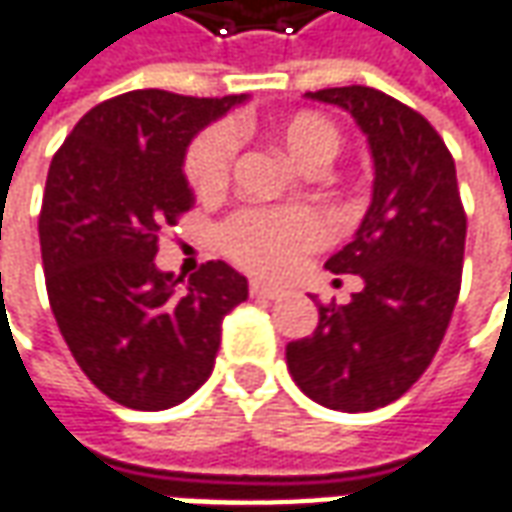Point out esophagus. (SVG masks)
<instances>
[{"label":"esophagus","instance_id":"34e87169","mask_svg":"<svg viewBox=\"0 0 512 512\" xmlns=\"http://www.w3.org/2000/svg\"><path fill=\"white\" fill-rule=\"evenodd\" d=\"M249 294L257 297V300H277V297H283V291L274 289V286H266V283H260V280H252V283H249Z\"/></svg>","mask_w":512,"mask_h":512}]
</instances>
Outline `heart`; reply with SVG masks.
<instances>
[{
    "instance_id": "b5f03b06",
    "label": "heart",
    "mask_w": 512,
    "mask_h": 512,
    "mask_svg": "<svg viewBox=\"0 0 512 512\" xmlns=\"http://www.w3.org/2000/svg\"><path fill=\"white\" fill-rule=\"evenodd\" d=\"M291 161L306 172L328 167L343 147L340 127L320 113L277 118L272 127ZM238 152L235 130L218 124L203 130L184 155L186 184L198 198L221 195ZM326 243V221L309 206H246L221 226V246L246 272L280 277L291 272L300 257Z\"/></svg>"
}]
</instances>
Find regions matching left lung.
<instances>
[{
	"label": "left lung",
	"instance_id": "obj_1",
	"mask_svg": "<svg viewBox=\"0 0 512 512\" xmlns=\"http://www.w3.org/2000/svg\"><path fill=\"white\" fill-rule=\"evenodd\" d=\"M357 118L374 155V198L357 238L328 257L334 274H360L348 306H317L311 337L286 345L300 391L360 414L399 399L425 374L462 286L467 215L456 164L425 115L374 87L306 93Z\"/></svg>",
	"mask_w": 512,
	"mask_h": 512
}]
</instances>
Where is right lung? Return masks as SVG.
Instances as JSON below:
<instances>
[{
	"label": "right lung",
	"mask_w": 512,
	"mask_h": 512,
	"mask_svg": "<svg viewBox=\"0 0 512 512\" xmlns=\"http://www.w3.org/2000/svg\"><path fill=\"white\" fill-rule=\"evenodd\" d=\"M238 101L130 90L96 104L50 161L39 212L50 309L81 371L118 405L164 411L192 397L223 317L249 297L223 260L186 286L152 263L192 206L181 169L192 135Z\"/></svg>",
	"instance_id": "add662e5"
}]
</instances>
